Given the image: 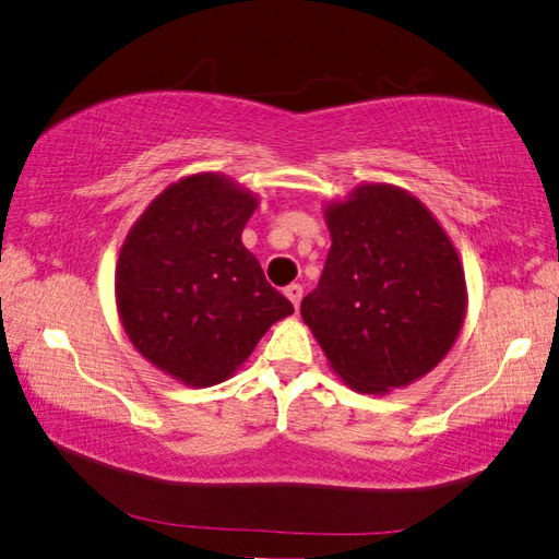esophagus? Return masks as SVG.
Masks as SVG:
<instances>
[{
  "label": "esophagus",
  "mask_w": 559,
  "mask_h": 559,
  "mask_svg": "<svg viewBox=\"0 0 559 559\" xmlns=\"http://www.w3.org/2000/svg\"><path fill=\"white\" fill-rule=\"evenodd\" d=\"M285 295H287V299L292 301V307L299 309V301H301V295H305V287H301V285H289V287L285 289Z\"/></svg>",
  "instance_id": "34e87169"
}]
</instances>
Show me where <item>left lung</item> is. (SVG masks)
<instances>
[{
    "instance_id": "left-lung-1",
    "label": "left lung",
    "mask_w": 559,
    "mask_h": 559,
    "mask_svg": "<svg viewBox=\"0 0 559 559\" xmlns=\"http://www.w3.org/2000/svg\"><path fill=\"white\" fill-rule=\"evenodd\" d=\"M331 250L301 319L356 393L388 395L442 364L464 326L468 292L452 238L427 205L366 181L324 205Z\"/></svg>"
}]
</instances>
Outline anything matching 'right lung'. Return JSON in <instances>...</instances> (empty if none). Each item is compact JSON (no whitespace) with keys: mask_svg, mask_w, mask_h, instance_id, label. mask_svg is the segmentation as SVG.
Masks as SVG:
<instances>
[{"mask_svg":"<svg viewBox=\"0 0 559 559\" xmlns=\"http://www.w3.org/2000/svg\"><path fill=\"white\" fill-rule=\"evenodd\" d=\"M260 195L199 171L156 195L117 254L115 305L130 344L189 388L235 376L295 307L270 287L242 228Z\"/></svg>","mask_w":559,"mask_h":559,"instance_id":"add662e5","label":"right lung"}]
</instances>
